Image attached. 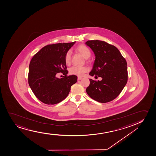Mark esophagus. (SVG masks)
<instances>
[{
	"mask_svg": "<svg viewBox=\"0 0 156 156\" xmlns=\"http://www.w3.org/2000/svg\"><path fill=\"white\" fill-rule=\"evenodd\" d=\"M82 79V77H78V80H80L81 79Z\"/></svg>",
	"mask_w": 156,
	"mask_h": 156,
	"instance_id": "34e87169",
	"label": "esophagus"
}]
</instances>
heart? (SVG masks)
Segmentation results:
<instances>
[{"instance_id": "b5f03b06", "label": "heart", "mask_w": 156, "mask_h": 156, "mask_svg": "<svg viewBox=\"0 0 156 156\" xmlns=\"http://www.w3.org/2000/svg\"><path fill=\"white\" fill-rule=\"evenodd\" d=\"M76 50L80 53L85 58H88L91 56V52L89 48L84 44H80L76 48ZM72 51L69 50L67 51L64 56V60L66 65H69L71 61ZM89 70L87 66H74L71 67L69 69V74L77 76H82L84 73Z\"/></svg>"}]
</instances>
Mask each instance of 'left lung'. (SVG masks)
I'll return each mask as SVG.
<instances>
[{
    "instance_id": "1",
    "label": "left lung",
    "mask_w": 156,
    "mask_h": 156,
    "mask_svg": "<svg viewBox=\"0 0 156 156\" xmlns=\"http://www.w3.org/2000/svg\"><path fill=\"white\" fill-rule=\"evenodd\" d=\"M86 44L95 56L89 75L102 78L101 81L90 79L86 92L100 103L110 102L120 94L128 81L126 60L117 48L103 41H88Z\"/></svg>"
}]
</instances>
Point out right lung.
Masks as SVG:
<instances>
[{
    "instance_id": "obj_1",
    "label": "right lung",
    "mask_w": 156,
    "mask_h": 156,
    "mask_svg": "<svg viewBox=\"0 0 156 156\" xmlns=\"http://www.w3.org/2000/svg\"><path fill=\"white\" fill-rule=\"evenodd\" d=\"M75 42L47 45L35 54L30 62L28 84L42 103L54 105L61 102L69 93L71 86L77 82V76H67L64 60L65 53ZM59 72L65 76L58 79L56 75Z\"/></svg>"
}]
</instances>
